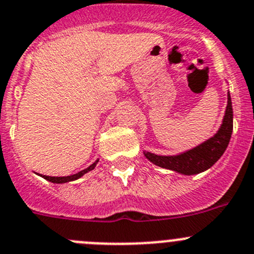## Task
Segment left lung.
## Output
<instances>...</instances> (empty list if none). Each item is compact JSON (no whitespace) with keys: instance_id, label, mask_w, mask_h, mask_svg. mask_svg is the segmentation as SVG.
<instances>
[{"instance_id":"1","label":"left lung","mask_w":254,"mask_h":254,"mask_svg":"<svg viewBox=\"0 0 254 254\" xmlns=\"http://www.w3.org/2000/svg\"><path fill=\"white\" fill-rule=\"evenodd\" d=\"M232 131H233V109H232L231 95L228 92V104H227L223 123L214 136L179 155H156L149 151H144V155L153 164L160 168L174 170L184 175L198 174L209 169L223 155L231 140Z\"/></svg>"}]
</instances>
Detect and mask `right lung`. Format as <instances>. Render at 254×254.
Returning a JSON list of instances; mask_svg holds the SVG:
<instances>
[{"instance_id":"1","label":"right lung","mask_w":254,"mask_h":254,"mask_svg":"<svg viewBox=\"0 0 254 254\" xmlns=\"http://www.w3.org/2000/svg\"><path fill=\"white\" fill-rule=\"evenodd\" d=\"M98 162H99V159L96 160V162H95V163H92V164L90 165L89 168H86V169H84V170H81V172L76 173V174L67 175V177H49V175H42V178H45L46 181L51 182V183H56V184L67 183V182L76 181V179H79V178H81L84 174H86L87 172H90V170L94 169V168L96 167V164H98Z\"/></svg>"}]
</instances>
